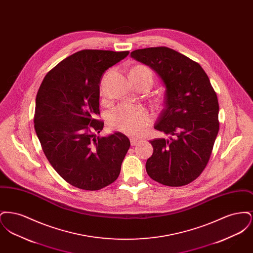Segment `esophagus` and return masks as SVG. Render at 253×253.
Returning a JSON list of instances; mask_svg holds the SVG:
<instances>
[{
    "label": "esophagus",
    "mask_w": 253,
    "mask_h": 253,
    "mask_svg": "<svg viewBox=\"0 0 253 253\" xmlns=\"http://www.w3.org/2000/svg\"><path fill=\"white\" fill-rule=\"evenodd\" d=\"M130 141H131V144H132V146H134V145L138 144L141 140H140V139H138V138L131 137V138H130Z\"/></svg>",
    "instance_id": "34e87169"
}]
</instances>
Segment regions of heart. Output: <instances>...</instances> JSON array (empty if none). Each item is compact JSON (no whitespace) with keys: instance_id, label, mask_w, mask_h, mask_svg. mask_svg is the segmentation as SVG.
Segmentation results:
<instances>
[{"instance_id":"obj_1","label":"heart","mask_w":253,"mask_h":253,"mask_svg":"<svg viewBox=\"0 0 253 253\" xmlns=\"http://www.w3.org/2000/svg\"><path fill=\"white\" fill-rule=\"evenodd\" d=\"M131 72L137 75V78L153 84V73L143 65L135 66ZM110 126L120 132L128 135L136 136L143 132L153 122V115L148 109L142 106L122 103L113 109L108 117Z\"/></svg>"}]
</instances>
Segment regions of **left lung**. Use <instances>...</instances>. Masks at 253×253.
Here are the masks:
<instances>
[{"mask_svg": "<svg viewBox=\"0 0 253 253\" xmlns=\"http://www.w3.org/2000/svg\"><path fill=\"white\" fill-rule=\"evenodd\" d=\"M131 57L150 66L166 87L155 129L171 137L150 141L154 153L147 173L169 187L187 185L201 174L212 152L219 131L216 93L200 64L173 49H137Z\"/></svg>", "mask_w": 253, "mask_h": 253, "instance_id": "8db88e82", "label": "left lung"}]
</instances>
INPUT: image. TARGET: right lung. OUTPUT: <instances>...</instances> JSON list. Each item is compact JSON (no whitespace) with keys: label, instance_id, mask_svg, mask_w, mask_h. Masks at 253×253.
<instances>
[{"label":"right lung","instance_id":"1","mask_svg":"<svg viewBox=\"0 0 253 253\" xmlns=\"http://www.w3.org/2000/svg\"><path fill=\"white\" fill-rule=\"evenodd\" d=\"M129 51H79L44 77L36 96L34 127L49 163L76 188L97 191L117 180L129 148L120 132L96 137L103 129L99 84L103 74Z\"/></svg>","mask_w":253,"mask_h":253}]
</instances>
